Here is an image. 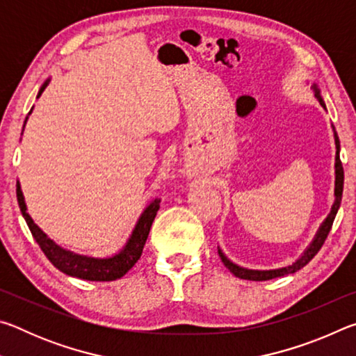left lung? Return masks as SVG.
Wrapping results in <instances>:
<instances>
[{"instance_id": "1", "label": "left lung", "mask_w": 356, "mask_h": 356, "mask_svg": "<svg viewBox=\"0 0 356 356\" xmlns=\"http://www.w3.org/2000/svg\"><path fill=\"white\" fill-rule=\"evenodd\" d=\"M312 89L316 91V97L318 100V104H321L325 110H327V106H325V102L321 95V89H318L317 84L314 83L311 86ZM334 131V127H333ZM334 144H336V163H334V202L333 206H331V212L328 213L327 218L323 220V222L318 227L317 234L312 238V242L309 243L308 248L303 251V254H301L297 261L291 265H286V267H281V268H273V270H252V268H245V267H240V265L234 264L232 261H229L226 257L225 252L221 251V248L218 246V254L221 257V262L226 265V268H229V272L232 275H236L237 278L240 280H248V281H268V280H273V278H280V276H286V275H291L298 272L300 268H303L306 264H308L312 257H314L318 250L322 248V245L325 240H327V236L331 231V226H333V221H334V216L337 213V209L341 206V200H342V188H344V170H342V163H341V159H339V138H337V134L334 131Z\"/></svg>"}]
</instances>
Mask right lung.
<instances>
[{
    "label": "right lung",
    "mask_w": 356,
    "mask_h": 356,
    "mask_svg": "<svg viewBox=\"0 0 356 356\" xmlns=\"http://www.w3.org/2000/svg\"><path fill=\"white\" fill-rule=\"evenodd\" d=\"M48 83H50V78L40 86L38 99L40 97L42 92L45 91ZM31 111H29V114H31ZM26 120L28 118L25 119V124ZM23 129H25V125H23ZM17 201H19L22 215L26 221L29 231H31L35 242L39 243L40 250L44 251V254L48 257V261L55 265L58 270H61L63 273L74 276V278L88 281H114L122 278V276L138 262V259L141 257L150 226H152L155 215L160 209V200L150 201L147 204V207L143 210L140 218H138L134 231H131L127 243L124 245L122 250L110 257H92L78 254V252L63 248V246L55 243V240H51L38 225H35L31 216L26 212L28 209L25 204V196H23L22 193L20 182H17Z\"/></svg>",
    "instance_id": "add662e5"
}]
</instances>
